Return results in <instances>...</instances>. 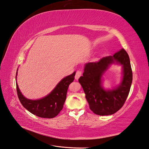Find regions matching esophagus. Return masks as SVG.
Listing matches in <instances>:
<instances>
[{
    "mask_svg": "<svg viewBox=\"0 0 149 149\" xmlns=\"http://www.w3.org/2000/svg\"><path fill=\"white\" fill-rule=\"evenodd\" d=\"M82 74V71L81 70H78L76 72V74H75V79L76 80H78V79L80 78Z\"/></svg>",
    "mask_w": 149,
    "mask_h": 149,
    "instance_id": "esophagus-1",
    "label": "esophagus"
}]
</instances>
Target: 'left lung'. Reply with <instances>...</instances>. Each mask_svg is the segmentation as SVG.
<instances>
[{"label": "left lung", "mask_w": 149, "mask_h": 149, "mask_svg": "<svg viewBox=\"0 0 149 149\" xmlns=\"http://www.w3.org/2000/svg\"><path fill=\"white\" fill-rule=\"evenodd\" d=\"M115 61L123 67V79L121 85L111 91H104L100 85L102 74L109 65ZM133 80V72L130 57L124 48L113 56L101 58L96 62L85 65L83 76L78 81L82 86L89 108L99 115H109L116 113L123 107L130 93Z\"/></svg>", "instance_id": "obj_1"}]
</instances>
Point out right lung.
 I'll return each mask as SVG.
<instances>
[{
	"label": "right lung",
	"mask_w": 149,
	"mask_h": 149,
	"mask_svg": "<svg viewBox=\"0 0 149 149\" xmlns=\"http://www.w3.org/2000/svg\"><path fill=\"white\" fill-rule=\"evenodd\" d=\"M74 76L75 72L62 79L47 96L34 101L27 100L24 97L16 84V91L19 100L23 107L36 116L41 118H54L63 108L69 85L74 81Z\"/></svg>",
	"instance_id": "1"
}]
</instances>
